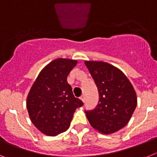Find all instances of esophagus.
I'll return each instance as SVG.
<instances>
[{
  "label": "esophagus",
  "mask_w": 157,
  "mask_h": 157,
  "mask_svg": "<svg viewBox=\"0 0 157 157\" xmlns=\"http://www.w3.org/2000/svg\"><path fill=\"white\" fill-rule=\"evenodd\" d=\"M80 99H81V101H84H84H85V96H84V94H83V95H81V96H80Z\"/></svg>",
  "instance_id": "1"
}]
</instances>
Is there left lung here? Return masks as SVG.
Returning a JSON list of instances; mask_svg holds the SVG:
<instances>
[{
    "mask_svg": "<svg viewBox=\"0 0 157 157\" xmlns=\"http://www.w3.org/2000/svg\"><path fill=\"white\" fill-rule=\"evenodd\" d=\"M98 87V105L85 113L91 127L102 134L124 128L137 105L136 93L127 77L115 66L103 62L86 61Z\"/></svg>",
    "mask_w": 157,
    "mask_h": 157,
    "instance_id": "1",
    "label": "left lung"
}]
</instances>
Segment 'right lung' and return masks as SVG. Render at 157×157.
Wrapping results in <instances>:
<instances>
[{"instance_id":"obj_1","label":"right lung","mask_w":157,"mask_h":157,"mask_svg":"<svg viewBox=\"0 0 157 157\" xmlns=\"http://www.w3.org/2000/svg\"><path fill=\"white\" fill-rule=\"evenodd\" d=\"M76 60L57 59L45 66L31 87L26 101L29 118L44 135L56 136L70 128L77 108L84 105L75 98L67 82Z\"/></svg>"}]
</instances>
